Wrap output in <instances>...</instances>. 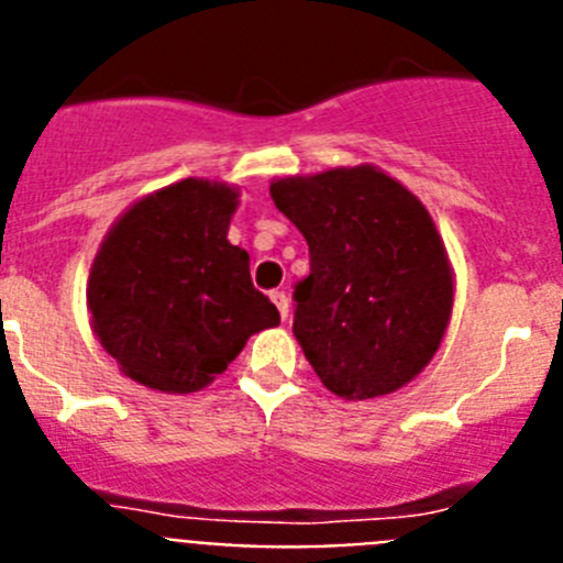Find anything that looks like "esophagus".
I'll return each instance as SVG.
<instances>
[{"mask_svg":"<svg viewBox=\"0 0 563 563\" xmlns=\"http://www.w3.org/2000/svg\"><path fill=\"white\" fill-rule=\"evenodd\" d=\"M271 298H273V305L278 307V316H282V318L290 316V298H287L285 292H282V290H273Z\"/></svg>","mask_w":563,"mask_h":563,"instance_id":"34e87169","label":"esophagus"}]
</instances>
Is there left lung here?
<instances>
[{
  "label": "left lung",
  "mask_w": 563,
  "mask_h": 563,
  "mask_svg": "<svg viewBox=\"0 0 563 563\" xmlns=\"http://www.w3.org/2000/svg\"><path fill=\"white\" fill-rule=\"evenodd\" d=\"M310 245L292 335L332 395L369 400L415 380L454 310V267L431 213L377 166H338L271 183Z\"/></svg>",
  "instance_id": "obj_1"
}]
</instances>
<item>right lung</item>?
Masks as SVG:
<instances>
[{
	"mask_svg": "<svg viewBox=\"0 0 563 563\" xmlns=\"http://www.w3.org/2000/svg\"><path fill=\"white\" fill-rule=\"evenodd\" d=\"M236 206V186L188 177L132 202L98 247L89 324L146 389H206L253 332L282 321L253 287L247 251L228 242Z\"/></svg>",
	"mask_w": 563,
	"mask_h": 563,
	"instance_id": "right-lung-1",
	"label": "right lung"
}]
</instances>
